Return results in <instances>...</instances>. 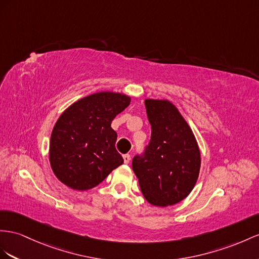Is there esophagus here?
Masks as SVG:
<instances>
[{"label": "esophagus", "mask_w": 259, "mask_h": 259, "mask_svg": "<svg viewBox=\"0 0 259 259\" xmlns=\"http://www.w3.org/2000/svg\"><path fill=\"white\" fill-rule=\"evenodd\" d=\"M122 157H123L124 164H128V163L130 162V155H129V154H124Z\"/></svg>", "instance_id": "obj_1"}]
</instances>
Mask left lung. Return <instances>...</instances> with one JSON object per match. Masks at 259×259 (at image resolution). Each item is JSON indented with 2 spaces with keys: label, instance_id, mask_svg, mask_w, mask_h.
Wrapping results in <instances>:
<instances>
[{
  "label": "left lung",
  "instance_id": "left-lung-1",
  "mask_svg": "<svg viewBox=\"0 0 259 259\" xmlns=\"http://www.w3.org/2000/svg\"><path fill=\"white\" fill-rule=\"evenodd\" d=\"M151 141L142 156L132 160L144 198L156 207L184 200L194 189L200 171V150L193 130L168 99L144 101Z\"/></svg>",
  "mask_w": 259,
  "mask_h": 259
}]
</instances>
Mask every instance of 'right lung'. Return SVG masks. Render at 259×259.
<instances>
[{"mask_svg":"<svg viewBox=\"0 0 259 259\" xmlns=\"http://www.w3.org/2000/svg\"><path fill=\"white\" fill-rule=\"evenodd\" d=\"M130 102L122 93L98 92L74 102L58 118L51 132L49 162L65 186L92 189L123 163L115 148L117 134L111 121Z\"/></svg>","mask_w":259,"mask_h":259,"instance_id":"obj_1","label":"right lung"}]
</instances>
